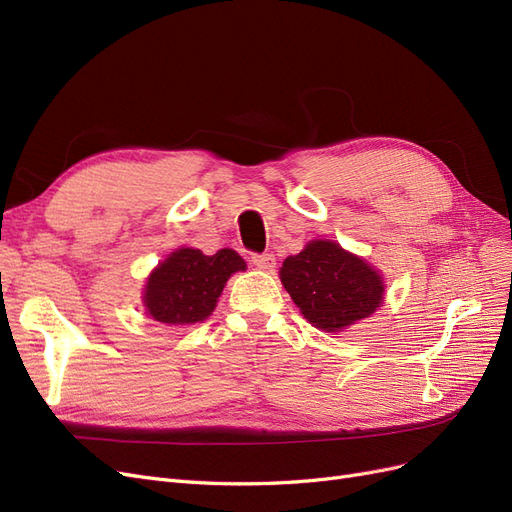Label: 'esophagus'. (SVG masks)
Here are the masks:
<instances>
[{
    "label": "esophagus",
    "instance_id": "obj_1",
    "mask_svg": "<svg viewBox=\"0 0 512 512\" xmlns=\"http://www.w3.org/2000/svg\"><path fill=\"white\" fill-rule=\"evenodd\" d=\"M252 265L262 269V271H271L275 267V256L273 254H252Z\"/></svg>",
    "mask_w": 512,
    "mask_h": 512
}]
</instances>
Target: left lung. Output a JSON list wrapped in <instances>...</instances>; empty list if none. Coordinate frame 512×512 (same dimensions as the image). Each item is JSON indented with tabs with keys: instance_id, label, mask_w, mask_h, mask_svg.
I'll return each mask as SVG.
<instances>
[{
	"instance_id": "obj_1",
	"label": "left lung",
	"mask_w": 512,
	"mask_h": 512,
	"mask_svg": "<svg viewBox=\"0 0 512 512\" xmlns=\"http://www.w3.org/2000/svg\"><path fill=\"white\" fill-rule=\"evenodd\" d=\"M280 275L301 314L329 333L371 316L384 299L382 277L333 241H312L288 256Z\"/></svg>"
}]
</instances>
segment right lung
<instances>
[{"label":"right lung","instance_id":"right-lung-1","mask_svg":"<svg viewBox=\"0 0 512 512\" xmlns=\"http://www.w3.org/2000/svg\"><path fill=\"white\" fill-rule=\"evenodd\" d=\"M243 269L245 262L235 250L205 256L200 250L181 247L149 275L147 312L158 322L175 327L203 322L215 309L228 277Z\"/></svg>","mask_w":512,"mask_h":512}]
</instances>
